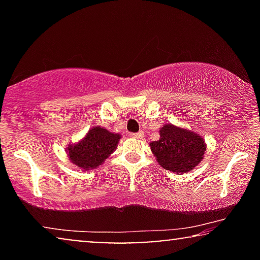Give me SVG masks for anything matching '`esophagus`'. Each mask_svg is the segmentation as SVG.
Wrapping results in <instances>:
<instances>
[{
  "label": "esophagus",
  "instance_id": "34e87169",
  "mask_svg": "<svg viewBox=\"0 0 260 260\" xmlns=\"http://www.w3.org/2000/svg\"><path fill=\"white\" fill-rule=\"evenodd\" d=\"M131 137L134 138H142L144 136V133L143 131H138V133H134V134H130Z\"/></svg>",
  "mask_w": 260,
  "mask_h": 260
}]
</instances>
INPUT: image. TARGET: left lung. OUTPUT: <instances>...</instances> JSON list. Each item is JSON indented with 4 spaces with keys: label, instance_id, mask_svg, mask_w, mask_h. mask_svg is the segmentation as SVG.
<instances>
[{
    "label": "left lung",
    "instance_id": "obj_1",
    "mask_svg": "<svg viewBox=\"0 0 260 260\" xmlns=\"http://www.w3.org/2000/svg\"><path fill=\"white\" fill-rule=\"evenodd\" d=\"M150 148L162 168L183 174L201 162L206 143L195 131L165 124L159 130V140L151 142Z\"/></svg>",
    "mask_w": 260,
    "mask_h": 260
}]
</instances>
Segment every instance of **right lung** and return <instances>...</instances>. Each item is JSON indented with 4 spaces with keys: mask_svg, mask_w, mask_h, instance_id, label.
Wrapping results in <instances>:
<instances>
[{
    "mask_svg": "<svg viewBox=\"0 0 260 260\" xmlns=\"http://www.w3.org/2000/svg\"><path fill=\"white\" fill-rule=\"evenodd\" d=\"M119 134H112L101 126H93L77 144L66 149L70 161L83 170L98 168L116 150Z\"/></svg>",
    "mask_w": 260,
    "mask_h": 260,
    "instance_id": "obj_1",
    "label": "right lung"
}]
</instances>
